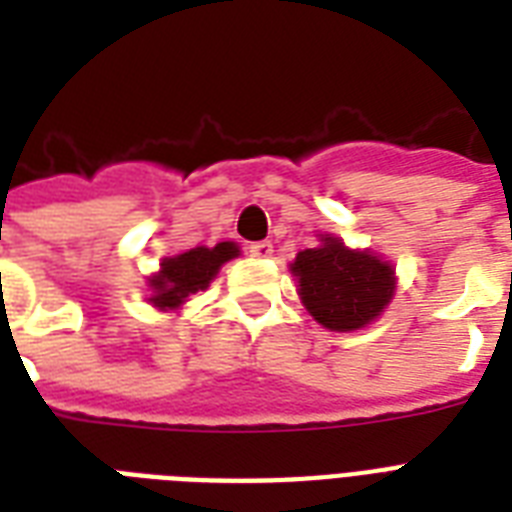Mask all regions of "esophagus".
<instances>
[{
    "instance_id": "obj_1",
    "label": "esophagus",
    "mask_w": 512,
    "mask_h": 512,
    "mask_svg": "<svg viewBox=\"0 0 512 512\" xmlns=\"http://www.w3.org/2000/svg\"><path fill=\"white\" fill-rule=\"evenodd\" d=\"M249 255H252V257H271L273 255V244H271V241H255V244H249Z\"/></svg>"
}]
</instances>
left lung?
Listing matches in <instances>:
<instances>
[{
    "label": "left lung",
    "instance_id": "1",
    "mask_svg": "<svg viewBox=\"0 0 512 512\" xmlns=\"http://www.w3.org/2000/svg\"><path fill=\"white\" fill-rule=\"evenodd\" d=\"M300 297L313 319L332 332H350L374 321L393 297V268L369 252H353L335 236L305 249L292 263Z\"/></svg>",
    "mask_w": 512,
    "mask_h": 512
}]
</instances>
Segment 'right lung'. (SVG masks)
<instances>
[{
    "label": "right lung",
    "mask_w": 512,
    "mask_h": 512,
    "mask_svg": "<svg viewBox=\"0 0 512 512\" xmlns=\"http://www.w3.org/2000/svg\"><path fill=\"white\" fill-rule=\"evenodd\" d=\"M239 255V247L233 241H223L217 247H196L188 249L183 255L167 257L162 263V271L151 279L154 297L151 303L156 308H177L185 303V297L196 295L201 289L209 287V281L215 279L220 265L228 263L231 257Z\"/></svg>",
    "instance_id": "add662e5"
}]
</instances>
